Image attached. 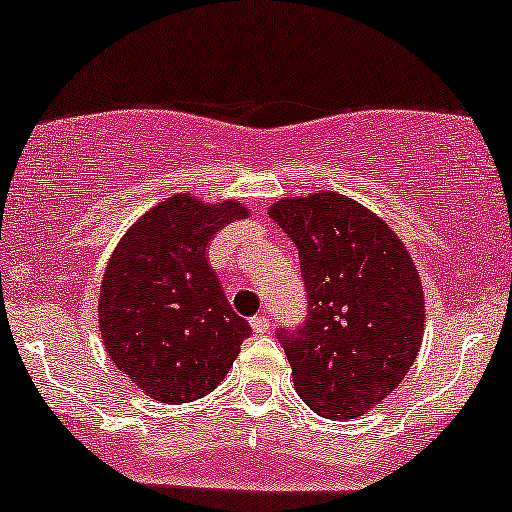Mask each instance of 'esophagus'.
Segmentation results:
<instances>
[{
    "mask_svg": "<svg viewBox=\"0 0 512 512\" xmlns=\"http://www.w3.org/2000/svg\"><path fill=\"white\" fill-rule=\"evenodd\" d=\"M251 330L256 334H266L270 330L268 315H256V318H251Z\"/></svg>",
    "mask_w": 512,
    "mask_h": 512,
    "instance_id": "1",
    "label": "esophagus"
}]
</instances>
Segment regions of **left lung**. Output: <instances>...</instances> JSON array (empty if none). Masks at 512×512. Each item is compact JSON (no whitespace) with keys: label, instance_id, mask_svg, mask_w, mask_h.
<instances>
[{"label":"left lung","instance_id":"8db88e82","mask_svg":"<svg viewBox=\"0 0 512 512\" xmlns=\"http://www.w3.org/2000/svg\"><path fill=\"white\" fill-rule=\"evenodd\" d=\"M268 213L299 249L308 289L304 327L277 332L294 387L323 418H358L387 399L418 358V268L399 235L344 194L285 197Z\"/></svg>","mask_w":512,"mask_h":512}]
</instances>
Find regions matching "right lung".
<instances>
[{
	"instance_id": "obj_1",
	"label": "right lung",
	"mask_w": 512,
	"mask_h": 512,
	"mask_svg": "<svg viewBox=\"0 0 512 512\" xmlns=\"http://www.w3.org/2000/svg\"><path fill=\"white\" fill-rule=\"evenodd\" d=\"M249 216L237 199L173 194L130 225L99 287V332L118 370L161 403L197 401L225 380L251 334L206 258L220 227Z\"/></svg>"
}]
</instances>
